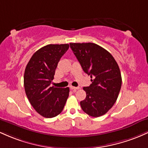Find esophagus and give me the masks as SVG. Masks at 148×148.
I'll return each instance as SVG.
<instances>
[{
  "label": "esophagus",
  "instance_id": "obj_1",
  "mask_svg": "<svg viewBox=\"0 0 148 148\" xmlns=\"http://www.w3.org/2000/svg\"><path fill=\"white\" fill-rule=\"evenodd\" d=\"M70 89L72 90L75 92L77 90H79V87H74V86H70Z\"/></svg>",
  "mask_w": 148,
  "mask_h": 148
}]
</instances>
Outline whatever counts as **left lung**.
<instances>
[{
    "label": "left lung",
    "mask_w": 148,
    "mask_h": 148,
    "mask_svg": "<svg viewBox=\"0 0 148 148\" xmlns=\"http://www.w3.org/2000/svg\"><path fill=\"white\" fill-rule=\"evenodd\" d=\"M83 70L90 75L92 84L84 87L86 99L80 102L82 110L92 117L109 111L116 101L122 86L120 68L108 51L94 43H70Z\"/></svg>",
    "instance_id": "8db88e82"
}]
</instances>
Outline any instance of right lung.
<instances>
[{"mask_svg":"<svg viewBox=\"0 0 148 148\" xmlns=\"http://www.w3.org/2000/svg\"><path fill=\"white\" fill-rule=\"evenodd\" d=\"M69 45H48L37 50L25 67L23 84L30 104L42 116L59 115L69 97V88L51 87L56 69Z\"/></svg>","mask_w":148,"mask_h":148,"instance_id":"add662e5","label":"right lung"}]
</instances>
